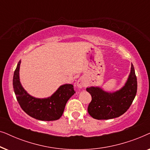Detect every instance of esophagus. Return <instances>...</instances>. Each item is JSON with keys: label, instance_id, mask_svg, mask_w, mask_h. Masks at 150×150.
<instances>
[{"label": "esophagus", "instance_id": "obj_1", "mask_svg": "<svg viewBox=\"0 0 150 150\" xmlns=\"http://www.w3.org/2000/svg\"><path fill=\"white\" fill-rule=\"evenodd\" d=\"M76 85L78 87L80 88V89H81V88H83L85 86V81H84L83 79H79L77 81Z\"/></svg>", "mask_w": 150, "mask_h": 150}]
</instances>
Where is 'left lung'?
<instances>
[{"label":"left lung","mask_w":150,"mask_h":150,"mask_svg":"<svg viewBox=\"0 0 150 150\" xmlns=\"http://www.w3.org/2000/svg\"><path fill=\"white\" fill-rule=\"evenodd\" d=\"M91 94V101L88 112L96 120H110L118 117L126 112L134 100L137 91V81L133 65L126 84L115 92L104 91L98 87L86 89Z\"/></svg>","instance_id":"1"}]
</instances>
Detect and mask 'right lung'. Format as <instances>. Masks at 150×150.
Instances as JSON below:
<instances>
[{"instance_id":"obj_1","label":"right lung","mask_w":150,"mask_h":150,"mask_svg":"<svg viewBox=\"0 0 150 150\" xmlns=\"http://www.w3.org/2000/svg\"><path fill=\"white\" fill-rule=\"evenodd\" d=\"M19 61L13 74V86L16 98L22 109L36 120L54 121L62 116L65 104L76 92L74 86L65 84L60 86L54 94L47 98H36L30 96L20 82Z\"/></svg>"}]
</instances>
